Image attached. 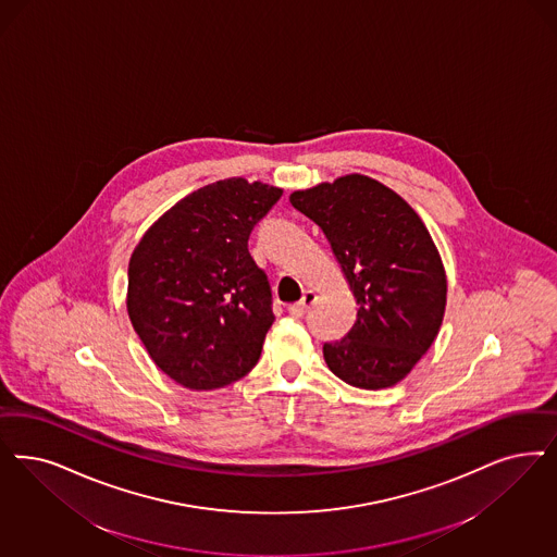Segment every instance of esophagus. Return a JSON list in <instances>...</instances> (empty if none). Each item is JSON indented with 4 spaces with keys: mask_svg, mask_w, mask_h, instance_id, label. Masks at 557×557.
<instances>
[{
    "mask_svg": "<svg viewBox=\"0 0 557 557\" xmlns=\"http://www.w3.org/2000/svg\"><path fill=\"white\" fill-rule=\"evenodd\" d=\"M314 300H317V294L312 292V289H307L305 294H302V298H300V302H296V305H289L288 312L292 317H305V312H307L308 308L314 305Z\"/></svg>",
    "mask_w": 557,
    "mask_h": 557,
    "instance_id": "1",
    "label": "esophagus"
}]
</instances>
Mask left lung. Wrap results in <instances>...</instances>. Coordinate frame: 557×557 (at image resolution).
I'll return each mask as SVG.
<instances>
[{
    "instance_id": "1",
    "label": "left lung",
    "mask_w": 557,
    "mask_h": 557,
    "mask_svg": "<svg viewBox=\"0 0 557 557\" xmlns=\"http://www.w3.org/2000/svg\"><path fill=\"white\" fill-rule=\"evenodd\" d=\"M289 203L325 232L358 305L346 337L323 346L329 370L366 391L404 381L434 344L446 307L441 252L422 218L356 173L294 191Z\"/></svg>"
}]
</instances>
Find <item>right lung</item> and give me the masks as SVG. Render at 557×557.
Here are the masks:
<instances>
[{
  "label": "right lung",
  "mask_w": 557,
  "mask_h": 557,
  "mask_svg": "<svg viewBox=\"0 0 557 557\" xmlns=\"http://www.w3.org/2000/svg\"><path fill=\"white\" fill-rule=\"evenodd\" d=\"M282 193L240 176L215 181L174 203L137 243L127 312L153 364L174 383L213 391L259 362L275 317L249 236Z\"/></svg>",
  "instance_id": "right-lung-1"
}]
</instances>
